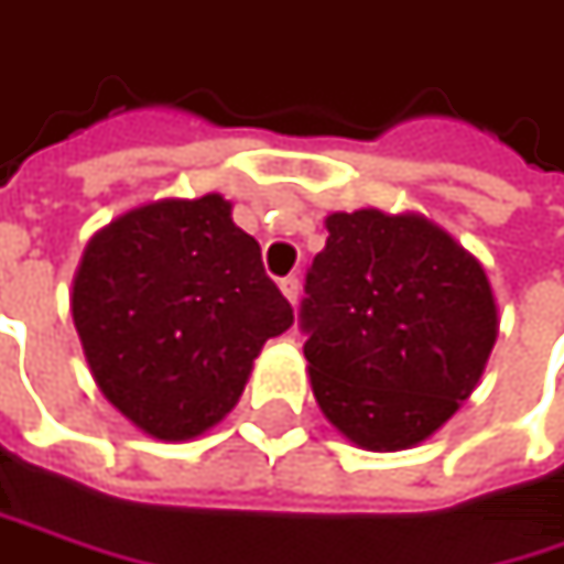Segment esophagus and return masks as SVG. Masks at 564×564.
I'll list each match as a JSON object with an SVG mask.
<instances>
[{
    "label": "esophagus",
    "mask_w": 564,
    "mask_h": 564,
    "mask_svg": "<svg viewBox=\"0 0 564 564\" xmlns=\"http://www.w3.org/2000/svg\"><path fill=\"white\" fill-rule=\"evenodd\" d=\"M281 290H283V296L296 306V300H300V278H283Z\"/></svg>",
    "instance_id": "34e87169"
}]
</instances>
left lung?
Here are the masks:
<instances>
[{"instance_id":"obj_1","label":"left lung","mask_w":564,"mask_h":564,"mask_svg":"<svg viewBox=\"0 0 564 564\" xmlns=\"http://www.w3.org/2000/svg\"><path fill=\"white\" fill-rule=\"evenodd\" d=\"M326 229L300 303L316 403L361 448H410L485 371L497 338L485 268L420 216L333 213Z\"/></svg>"}]
</instances>
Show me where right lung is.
I'll return each instance as SVG.
<instances>
[{
    "label": "right lung",
    "instance_id": "right-lung-1",
    "mask_svg": "<svg viewBox=\"0 0 564 564\" xmlns=\"http://www.w3.org/2000/svg\"><path fill=\"white\" fill-rule=\"evenodd\" d=\"M74 323L106 400L154 438H193L238 403L261 345L293 323L261 245L219 196L164 199L86 248Z\"/></svg>",
    "mask_w": 564,
    "mask_h": 564
}]
</instances>
